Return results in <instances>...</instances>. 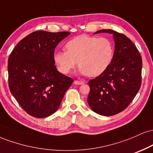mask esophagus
I'll return each mask as SVG.
<instances>
[{"label":"esophagus","instance_id":"1","mask_svg":"<svg viewBox=\"0 0 153 153\" xmlns=\"http://www.w3.org/2000/svg\"><path fill=\"white\" fill-rule=\"evenodd\" d=\"M74 84L75 85H82V84H83V82L80 81V80H75Z\"/></svg>","mask_w":153,"mask_h":153}]
</instances>
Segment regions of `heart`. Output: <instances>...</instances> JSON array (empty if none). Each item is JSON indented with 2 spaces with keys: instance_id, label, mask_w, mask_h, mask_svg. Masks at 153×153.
<instances>
[{
  "instance_id": "b5f03b06",
  "label": "heart",
  "mask_w": 153,
  "mask_h": 153,
  "mask_svg": "<svg viewBox=\"0 0 153 153\" xmlns=\"http://www.w3.org/2000/svg\"><path fill=\"white\" fill-rule=\"evenodd\" d=\"M65 49L54 54V62L64 74L71 73L78 62L82 74L99 76L108 68L114 56L113 44L106 37L80 35L68 42Z\"/></svg>"
}]
</instances>
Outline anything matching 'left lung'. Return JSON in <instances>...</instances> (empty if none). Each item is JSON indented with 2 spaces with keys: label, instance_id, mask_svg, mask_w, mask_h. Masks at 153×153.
<instances>
[{
  "label": "left lung",
  "instance_id": "left-lung-1",
  "mask_svg": "<svg viewBox=\"0 0 153 153\" xmlns=\"http://www.w3.org/2000/svg\"><path fill=\"white\" fill-rule=\"evenodd\" d=\"M104 32L113 34L114 53L106 71L88 81V103L96 113L112 116L125 109L138 93L143 61L137 48L127 36L111 29H102L95 34Z\"/></svg>",
  "mask_w": 153,
  "mask_h": 153
}]
</instances>
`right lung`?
<instances>
[{
    "label": "right lung",
    "instance_id": "add662e5",
    "mask_svg": "<svg viewBox=\"0 0 153 153\" xmlns=\"http://www.w3.org/2000/svg\"><path fill=\"white\" fill-rule=\"evenodd\" d=\"M71 32L36 31L22 39L8 60V86L22 108L36 118L58 109L73 80L57 71L54 50Z\"/></svg>",
    "mask_w": 153,
    "mask_h": 153
}]
</instances>
